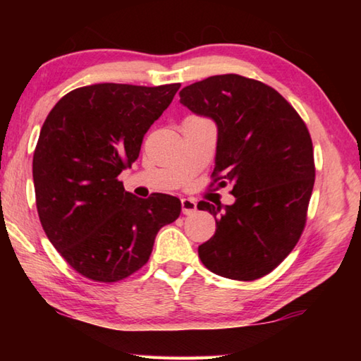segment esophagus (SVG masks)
I'll return each instance as SVG.
<instances>
[{
  "instance_id": "34e87169",
  "label": "esophagus",
  "mask_w": 361,
  "mask_h": 361,
  "mask_svg": "<svg viewBox=\"0 0 361 361\" xmlns=\"http://www.w3.org/2000/svg\"><path fill=\"white\" fill-rule=\"evenodd\" d=\"M181 210L183 215H192L197 212V204L192 199H181Z\"/></svg>"
}]
</instances>
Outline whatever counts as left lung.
I'll list each match as a JSON object with an SVG mask.
<instances>
[{
	"label": "left lung",
	"mask_w": 361,
	"mask_h": 361,
	"mask_svg": "<svg viewBox=\"0 0 361 361\" xmlns=\"http://www.w3.org/2000/svg\"><path fill=\"white\" fill-rule=\"evenodd\" d=\"M180 103L216 124L213 175L232 185V205L199 202L216 219L199 247L207 269L232 280L274 271L302 234L314 189V149L299 114L276 89L239 75L186 85Z\"/></svg>",
	"instance_id": "8db88e82"
}]
</instances>
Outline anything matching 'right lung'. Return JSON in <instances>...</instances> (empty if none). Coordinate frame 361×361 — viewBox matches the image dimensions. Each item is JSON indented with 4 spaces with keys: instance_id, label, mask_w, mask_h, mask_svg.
Here are the masks:
<instances>
[{
    "instance_id": "add662e5",
    "label": "right lung",
    "mask_w": 361,
    "mask_h": 361,
    "mask_svg": "<svg viewBox=\"0 0 361 361\" xmlns=\"http://www.w3.org/2000/svg\"><path fill=\"white\" fill-rule=\"evenodd\" d=\"M178 89L85 85L60 99L42 124L33 156L38 215L47 239L84 277H129L148 262L159 229L180 216V199H140L118 180Z\"/></svg>"
}]
</instances>
